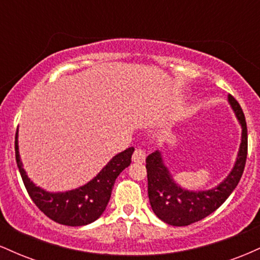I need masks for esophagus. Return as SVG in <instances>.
Listing matches in <instances>:
<instances>
[{
  "label": "esophagus",
  "mask_w": 260,
  "mask_h": 260,
  "mask_svg": "<svg viewBox=\"0 0 260 260\" xmlns=\"http://www.w3.org/2000/svg\"><path fill=\"white\" fill-rule=\"evenodd\" d=\"M132 160L137 164H143L145 161V153L142 149H136L132 155Z\"/></svg>",
  "instance_id": "obj_1"
}]
</instances>
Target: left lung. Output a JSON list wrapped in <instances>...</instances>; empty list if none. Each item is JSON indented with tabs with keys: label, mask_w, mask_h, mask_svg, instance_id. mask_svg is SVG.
<instances>
[{
	"label": "left lung",
	"mask_w": 260,
	"mask_h": 260,
	"mask_svg": "<svg viewBox=\"0 0 260 260\" xmlns=\"http://www.w3.org/2000/svg\"><path fill=\"white\" fill-rule=\"evenodd\" d=\"M228 101L242 128L241 144L235 165L225 180L205 190H188L176 183L161 151L151 153L145 160L148 172V196L155 215L172 226H187L204 219L216 210L237 187L247 159V124L240 104L232 95Z\"/></svg>",
	"instance_id": "1"
}]
</instances>
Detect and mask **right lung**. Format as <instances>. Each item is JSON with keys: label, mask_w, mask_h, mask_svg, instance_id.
Masks as SVG:
<instances>
[{"label": "right lung", "mask_w": 260, "mask_h": 260, "mask_svg": "<svg viewBox=\"0 0 260 260\" xmlns=\"http://www.w3.org/2000/svg\"><path fill=\"white\" fill-rule=\"evenodd\" d=\"M16 160L22 180L31 201L47 217L67 226H84L103 215L110 201L116 178L131 165L134 148L131 147L115 155L103 170L84 186L66 192H47L38 187L26 175L20 160L16 133Z\"/></svg>", "instance_id": "obj_1"}]
</instances>
